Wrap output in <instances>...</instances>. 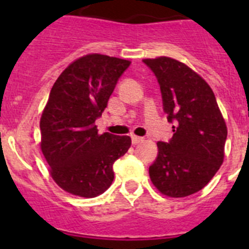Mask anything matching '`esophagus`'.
<instances>
[{
    "label": "esophagus",
    "mask_w": 249,
    "mask_h": 249,
    "mask_svg": "<svg viewBox=\"0 0 249 249\" xmlns=\"http://www.w3.org/2000/svg\"><path fill=\"white\" fill-rule=\"evenodd\" d=\"M144 138L143 137H138V136H132V143L133 144H138L141 142H143Z\"/></svg>",
    "instance_id": "esophagus-1"
}]
</instances>
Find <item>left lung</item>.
Returning <instances> with one entry per match:
<instances>
[{
	"mask_svg": "<svg viewBox=\"0 0 249 249\" xmlns=\"http://www.w3.org/2000/svg\"><path fill=\"white\" fill-rule=\"evenodd\" d=\"M157 77L167 120L175 123L168 143L158 142L149 178L173 198L198 192L224 160L227 126L210 85L183 62L171 57L146 58Z\"/></svg>",
	"mask_w": 249,
	"mask_h": 249,
	"instance_id": "1",
	"label": "left lung"
}]
</instances>
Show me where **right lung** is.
<instances>
[{
  "instance_id": "add662e5",
  "label": "right lung",
  "mask_w": 249,
  "mask_h": 249,
  "mask_svg": "<svg viewBox=\"0 0 249 249\" xmlns=\"http://www.w3.org/2000/svg\"><path fill=\"white\" fill-rule=\"evenodd\" d=\"M129 61L91 53L56 80L41 116V149L50 175L63 191L92 198L114 178L113 163L131 147L128 136L98 135L100 117Z\"/></svg>"
}]
</instances>
